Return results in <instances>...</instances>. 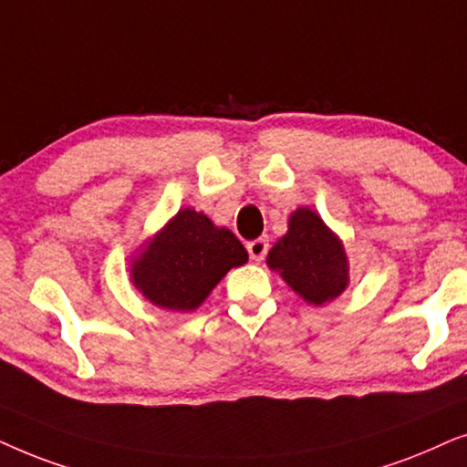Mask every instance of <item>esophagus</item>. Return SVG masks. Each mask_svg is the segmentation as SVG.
I'll list each match as a JSON object with an SVG mask.
<instances>
[{"label":"esophagus","instance_id":"1","mask_svg":"<svg viewBox=\"0 0 467 467\" xmlns=\"http://www.w3.org/2000/svg\"><path fill=\"white\" fill-rule=\"evenodd\" d=\"M247 252H250V258L254 263H260V260H265L266 252H269V239L260 237L250 241V244H247Z\"/></svg>","mask_w":467,"mask_h":467}]
</instances>
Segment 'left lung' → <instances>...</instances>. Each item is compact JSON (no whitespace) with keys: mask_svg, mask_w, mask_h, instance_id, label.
<instances>
[{"mask_svg":"<svg viewBox=\"0 0 467 467\" xmlns=\"http://www.w3.org/2000/svg\"><path fill=\"white\" fill-rule=\"evenodd\" d=\"M266 265L312 306L337 298L350 279L344 244L309 207L290 215L288 233L271 247Z\"/></svg>","mask_w":467,"mask_h":467,"instance_id":"8db88e82","label":"left lung"}]
</instances>
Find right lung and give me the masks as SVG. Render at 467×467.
Masks as SVG:
<instances>
[{
  "mask_svg": "<svg viewBox=\"0 0 467 467\" xmlns=\"http://www.w3.org/2000/svg\"><path fill=\"white\" fill-rule=\"evenodd\" d=\"M247 263V250L228 228L185 207L132 258V284L153 306L194 312L233 269Z\"/></svg>",
  "mask_w": 467,
  "mask_h": 467,
  "instance_id": "add662e5",
  "label": "right lung"
}]
</instances>
